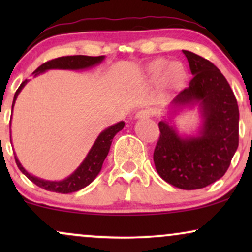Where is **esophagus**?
I'll return each mask as SVG.
<instances>
[{"label":"esophagus","instance_id":"1","mask_svg":"<svg viewBox=\"0 0 252 252\" xmlns=\"http://www.w3.org/2000/svg\"><path fill=\"white\" fill-rule=\"evenodd\" d=\"M153 115V111L149 109H143L141 110V111H138L137 114H136V118H138V120H147V118H149L150 116Z\"/></svg>","mask_w":252,"mask_h":252}]
</instances>
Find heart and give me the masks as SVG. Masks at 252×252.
<instances>
[{
    "label": "heart",
    "instance_id": "b5f03b06",
    "mask_svg": "<svg viewBox=\"0 0 252 252\" xmlns=\"http://www.w3.org/2000/svg\"><path fill=\"white\" fill-rule=\"evenodd\" d=\"M149 77L158 79L163 76L164 80L170 84H180L185 79L186 71L180 62H170L162 59H155L147 67Z\"/></svg>",
    "mask_w": 252,
    "mask_h": 252
}]
</instances>
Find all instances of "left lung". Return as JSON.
<instances>
[{
  "label": "left lung",
  "mask_w": 252,
  "mask_h": 252,
  "mask_svg": "<svg viewBox=\"0 0 252 252\" xmlns=\"http://www.w3.org/2000/svg\"><path fill=\"white\" fill-rule=\"evenodd\" d=\"M193 78L172 102L174 112L198 104L202 124L195 136H180L167 120L158 122L156 172L181 189H199L221 178L238 148L239 110L233 91L209 60L184 51Z\"/></svg>",
  "instance_id": "8db88e82"
}]
</instances>
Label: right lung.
Returning a JSON list of instances; mask_svg holds the SVG:
<instances>
[{
    "instance_id": "1",
    "label": "right lung",
    "mask_w": 252,
    "mask_h": 252,
    "mask_svg": "<svg viewBox=\"0 0 252 252\" xmlns=\"http://www.w3.org/2000/svg\"><path fill=\"white\" fill-rule=\"evenodd\" d=\"M104 56L99 57H89V56H68V57H60L57 59L50 60V62L42 63L41 66L36 68L33 72L34 77L39 76L40 73L48 70H85V68L94 67V66L98 65L104 60ZM28 83V80L26 79L25 82L21 83V85L19 86V89L16 90L15 96L13 99V105H11V112H13L14 104L19 94L21 92V90L24 89V86ZM123 121L118 122L114 126H109L105 130H103L99 135H98L97 140L94 141V146L91 147L90 152L86 155V158H84V161L79 164V167L72 173L71 175H68L67 178H65L63 180L60 181H50V180H43V179L37 178V176L32 175L31 173H28L22 164L20 163L19 158L15 155V161L19 169L21 170L24 174L27 176L32 182L36 185V186L41 187V189L46 190H51V192L56 193H72L77 192V190L84 189L88 185L91 184L92 181L96 179V176L99 174L100 169H102L103 162L105 160V158L108 156V153L110 150V146H111L112 138L117 134L118 131H121L124 128Z\"/></svg>"
}]
</instances>
